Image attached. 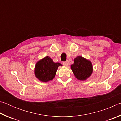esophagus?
I'll return each instance as SVG.
<instances>
[{
    "label": "esophagus",
    "mask_w": 121,
    "mask_h": 121,
    "mask_svg": "<svg viewBox=\"0 0 121 121\" xmlns=\"http://www.w3.org/2000/svg\"><path fill=\"white\" fill-rule=\"evenodd\" d=\"M63 64L65 66H68V65H69V61H65V62H63Z\"/></svg>",
    "instance_id": "1"
}]
</instances>
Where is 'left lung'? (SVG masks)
<instances>
[{
	"mask_svg": "<svg viewBox=\"0 0 121 121\" xmlns=\"http://www.w3.org/2000/svg\"><path fill=\"white\" fill-rule=\"evenodd\" d=\"M71 69L75 77L80 81L86 80L93 72L91 61L81 56L74 59V63L71 65Z\"/></svg>",
	"mask_w": 121,
	"mask_h": 121,
	"instance_id": "obj_1",
	"label": "left lung"
}]
</instances>
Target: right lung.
Segmentation results:
<instances>
[{
  "label": "right lung",
  "mask_w": 121,
  "mask_h": 121,
  "mask_svg": "<svg viewBox=\"0 0 121 121\" xmlns=\"http://www.w3.org/2000/svg\"><path fill=\"white\" fill-rule=\"evenodd\" d=\"M60 65H62L61 63L54 62L52 59L47 56L36 63L35 75L43 82L52 81Z\"/></svg>",
  "instance_id": "add662e5"
}]
</instances>
